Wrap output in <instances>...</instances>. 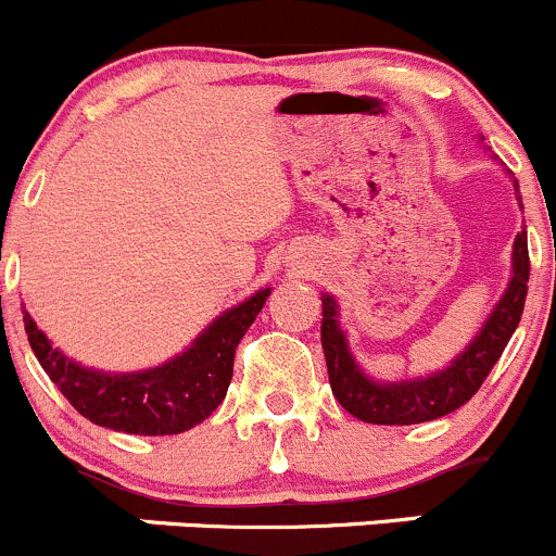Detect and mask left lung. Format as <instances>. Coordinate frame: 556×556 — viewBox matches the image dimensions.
<instances>
[{
  "instance_id": "obj_1",
  "label": "left lung",
  "mask_w": 556,
  "mask_h": 556,
  "mask_svg": "<svg viewBox=\"0 0 556 556\" xmlns=\"http://www.w3.org/2000/svg\"><path fill=\"white\" fill-rule=\"evenodd\" d=\"M527 280H530V254H527V232L521 229L514 243V278L478 338L443 372L403 383H376L359 370L338 324V305L332 296L324 294L321 349L332 394L351 416L367 425H419L463 408L486 381L510 334L519 327L527 300Z\"/></svg>"
}]
</instances>
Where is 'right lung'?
Wrapping results in <instances>:
<instances>
[{
    "label": "right lung",
    "instance_id": "1",
    "mask_svg": "<svg viewBox=\"0 0 556 556\" xmlns=\"http://www.w3.org/2000/svg\"><path fill=\"white\" fill-rule=\"evenodd\" d=\"M270 289L218 316L191 349L153 370L108 376L70 362L37 329L29 313L24 327L37 362L75 410L99 427L129 435H178L205 421L227 397L235 349L254 324Z\"/></svg>",
    "mask_w": 556,
    "mask_h": 556
}]
</instances>
